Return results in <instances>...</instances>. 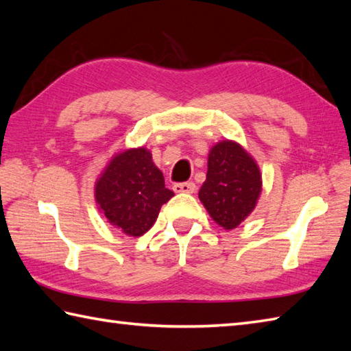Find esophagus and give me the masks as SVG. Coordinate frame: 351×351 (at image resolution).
Listing matches in <instances>:
<instances>
[{
	"label": "esophagus",
	"instance_id": "esophagus-1",
	"mask_svg": "<svg viewBox=\"0 0 351 351\" xmlns=\"http://www.w3.org/2000/svg\"><path fill=\"white\" fill-rule=\"evenodd\" d=\"M173 190L176 193H195L196 185L195 182H180L173 185Z\"/></svg>",
	"mask_w": 351,
	"mask_h": 351
}]
</instances>
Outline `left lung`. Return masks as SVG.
Segmentation results:
<instances>
[{
	"label": "left lung",
	"mask_w": 351,
	"mask_h": 351,
	"mask_svg": "<svg viewBox=\"0 0 351 351\" xmlns=\"http://www.w3.org/2000/svg\"><path fill=\"white\" fill-rule=\"evenodd\" d=\"M261 185L255 160L235 141L226 140L208 155L206 181L199 190V199L217 225L234 229L253 211Z\"/></svg>",
	"instance_id": "left-lung-1"
}]
</instances>
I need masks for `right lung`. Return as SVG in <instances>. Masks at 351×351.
Wrapping results in <instances>:
<instances>
[{
	"label": "right lung",
	"mask_w": 351,
	"mask_h": 351,
	"mask_svg": "<svg viewBox=\"0 0 351 351\" xmlns=\"http://www.w3.org/2000/svg\"><path fill=\"white\" fill-rule=\"evenodd\" d=\"M175 196L145 147L128 149L110 161L96 181L95 197L113 226L140 237L152 228L161 206Z\"/></svg>",
	"instance_id": "add662e5"
}]
</instances>
